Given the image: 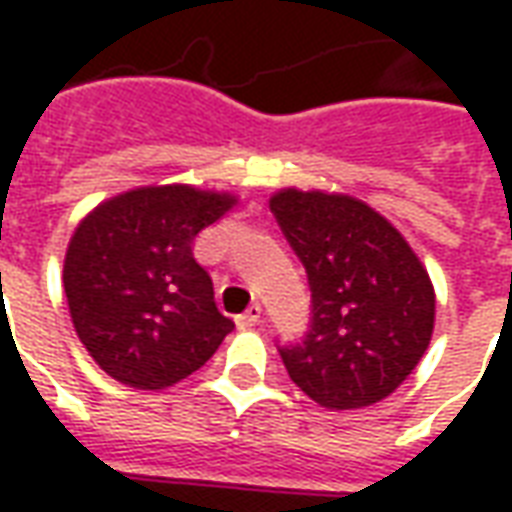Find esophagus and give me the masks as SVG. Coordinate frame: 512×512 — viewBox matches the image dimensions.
<instances>
[{"instance_id":"1","label":"esophagus","mask_w":512,"mask_h":512,"mask_svg":"<svg viewBox=\"0 0 512 512\" xmlns=\"http://www.w3.org/2000/svg\"><path fill=\"white\" fill-rule=\"evenodd\" d=\"M260 321H263V307H260V304H252L244 315L235 318V323H238L241 329H252V326H257Z\"/></svg>"}]
</instances>
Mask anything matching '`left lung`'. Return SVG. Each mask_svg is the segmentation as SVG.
Masks as SVG:
<instances>
[{
  "label": "left lung",
  "instance_id": "obj_1",
  "mask_svg": "<svg viewBox=\"0 0 512 512\" xmlns=\"http://www.w3.org/2000/svg\"><path fill=\"white\" fill-rule=\"evenodd\" d=\"M271 213L307 271L310 329L277 345L293 384L332 411L392 395L428 351L436 296L406 238L345 194L282 189Z\"/></svg>",
  "mask_w": 512,
  "mask_h": 512
}]
</instances>
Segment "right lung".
I'll list each match as a JSON object with an SVG mask.
<instances>
[{
	"label": "right lung",
	"mask_w": 512,
	"mask_h": 512,
	"mask_svg": "<svg viewBox=\"0 0 512 512\" xmlns=\"http://www.w3.org/2000/svg\"><path fill=\"white\" fill-rule=\"evenodd\" d=\"M233 194L145 186L101 202L65 255L73 329L98 367L134 389H164L200 370L235 323L216 310L194 238Z\"/></svg>",
	"instance_id": "right-lung-1"
}]
</instances>
